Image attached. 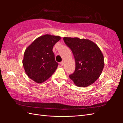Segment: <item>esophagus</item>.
<instances>
[{
    "instance_id": "1",
    "label": "esophagus",
    "mask_w": 123,
    "mask_h": 123,
    "mask_svg": "<svg viewBox=\"0 0 123 123\" xmlns=\"http://www.w3.org/2000/svg\"><path fill=\"white\" fill-rule=\"evenodd\" d=\"M64 63V61H62V62H60V64H61V66H63Z\"/></svg>"
}]
</instances>
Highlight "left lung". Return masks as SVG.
<instances>
[{
	"label": "left lung",
	"mask_w": 123,
	"mask_h": 123,
	"mask_svg": "<svg viewBox=\"0 0 123 123\" xmlns=\"http://www.w3.org/2000/svg\"><path fill=\"white\" fill-rule=\"evenodd\" d=\"M75 59V69L69 77L75 86L86 87L101 75L105 66L104 55L97 44L88 39L64 37Z\"/></svg>",
	"instance_id": "left-lung-1"
}]
</instances>
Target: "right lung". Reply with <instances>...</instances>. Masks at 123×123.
I'll list each match as a JSON object with an SVG mask.
<instances>
[{"mask_svg":"<svg viewBox=\"0 0 123 123\" xmlns=\"http://www.w3.org/2000/svg\"><path fill=\"white\" fill-rule=\"evenodd\" d=\"M59 36L45 34L37 37L26 49L23 65L30 79L36 83L45 82L58 67L53 47L61 40Z\"/></svg>","mask_w":123,"mask_h":123,"instance_id":"right-lung-1","label":"right lung"}]
</instances>
